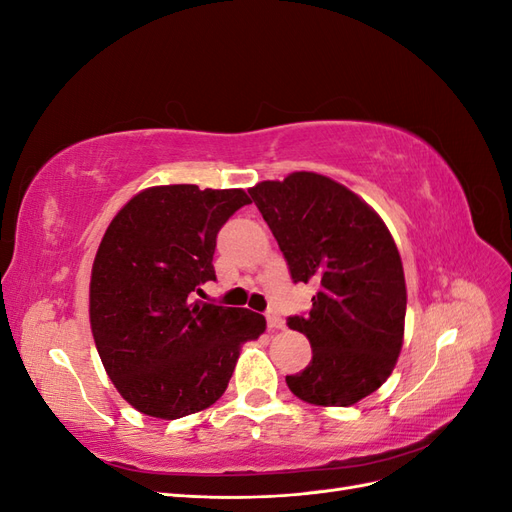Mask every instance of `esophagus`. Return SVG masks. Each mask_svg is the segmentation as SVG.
<instances>
[{"label":"esophagus","instance_id":"1","mask_svg":"<svg viewBox=\"0 0 512 512\" xmlns=\"http://www.w3.org/2000/svg\"><path fill=\"white\" fill-rule=\"evenodd\" d=\"M267 327H269L271 331H275V329H284V327H286V322H284V318H282L280 314L267 312Z\"/></svg>","mask_w":512,"mask_h":512}]
</instances>
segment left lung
<instances>
[{
	"mask_svg": "<svg viewBox=\"0 0 512 512\" xmlns=\"http://www.w3.org/2000/svg\"><path fill=\"white\" fill-rule=\"evenodd\" d=\"M294 282H314L307 316L288 327L312 344V361L288 389L307 404L352 406L391 376L404 344L406 277L389 228L346 185L292 173L247 190Z\"/></svg>",
	"mask_w": 512,
	"mask_h": 512,
	"instance_id": "obj_1",
	"label": "left lung"
}]
</instances>
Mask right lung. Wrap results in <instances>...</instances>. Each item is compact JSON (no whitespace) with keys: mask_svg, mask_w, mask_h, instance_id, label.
<instances>
[{"mask_svg":"<svg viewBox=\"0 0 512 512\" xmlns=\"http://www.w3.org/2000/svg\"><path fill=\"white\" fill-rule=\"evenodd\" d=\"M250 198L243 190L156 185L108 224L91 267L89 322L115 389L147 416L175 421L218 401L241 346L265 316L194 301L215 280V239Z\"/></svg>","mask_w":512,"mask_h":512,"instance_id":"right-lung-1","label":"right lung"}]
</instances>
